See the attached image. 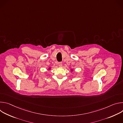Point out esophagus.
<instances>
[{"label":"esophagus","mask_w":123,"mask_h":123,"mask_svg":"<svg viewBox=\"0 0 123 123\" xmlns=\"http://www.w3.org/2000/svg\"><path fill=\"white\" fill-rule=\"evenodd\" d=\"M58 64V66H59V67H60L62 66V62H59Z\"/></svg>","instance_id":"1"}]
</instances>
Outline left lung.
<instances>
[{
	"label": "left lung",
	"instance_id": "obj_1",
	"mask_svg": "<svg viewBox=\"0 0 123 123\" xmlns=\"http://www.w3.org/2000/svg\"><path fill=\"white\" fill-rule=\"evenodd\" d=\"M71 72H74V69H73V68H71Z\"/></svg>",
	"mask_w": 123,
	"mask_h": 123
}]
</instances>
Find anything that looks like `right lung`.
<instances>
[{"instance_id":"obj_1","label":"right lung","mask_w":123,"mask_h":123,"mask_svg":"<svg viewBox=\"0 0 123 123\" xmlns=\"http://www.w3.org/2000/svg\"><path fill=\"white\" fill-rule=\"evenodd\" d=\"M50 69H51V68H50H50H48V71H50Z\"/></svg>"}]
</instances>
